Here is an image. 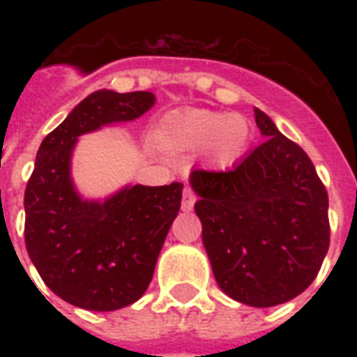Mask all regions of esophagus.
I'll use <instances>...</instances> for the list:
<instances>
[{"mask_svg": "<svg viewBox=\"0 0 357 357\" xmlns=\"http://www.w3.org/2000/svg\"><path fill=\"white\" fill-rule=\"evenodd\" d=\"M195 202H196V195L192 192V189H190V187H185L183 200H181V209H183V211H190V209L195 207Z\"/></svg>", "mask_w": 357, "mask_h": 357, "instance_id": "1", "label": "esophagus"}]
</instances>
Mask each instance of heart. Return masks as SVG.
<instances>
[{
    "mask_svg": "<svg viewBox=\"0 0 357 357\" xmlns=\"http://www.w3.org/2000/svg\"><path fill=\"white\" fill-rule=\"evenodd\" d=\"M248 122L238 114L189 109L165 123L161 146L168 151L195 153L206 150L215 162H234L248 146Z\"/></svg>",
    "mask_w": 357,
    "mask_h": 357,
    "instance_id": "obj_1",
    "label": "heart"
}]
</instances>
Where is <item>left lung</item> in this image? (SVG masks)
I'll return each instance as SVG.
<instances>
[{"label": "left lung", "instance_id": "8db88e82", "mask_svg": "<svg viewBox=\"0 0 357 357\" xmlns=\"http://www.w3.org/2000/svg\"><path fill=\"white\" fill-rule=\"evenodd\" d=\"M265 137L228 172L192 170L195 211L218 287L252 307L304 293L330 246L328 192L298 144L255 107Z\"/></svg>", "mask_w": 357, "mask_h": 357}]
</instances>
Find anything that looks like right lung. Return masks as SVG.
<instances>
[{"label": "right lung", "instance_id": "obj_1", "mask_svg": "<svg viewBox=\"0 0 357 357\" xmlns=\"http://www.w3.org/2000/svg\"><path fill=\"white\" fill-rule=\"evenodd\" d=\"M153 103L146 91L92 92L36 151L24 198L25 246L44 283L68 304L114 311L150 285L183 183L126 185L105 200H86L72 179V153L81 135L131 122Z\"/></svg>", "mask_w": 357, "mask_h": 357}]
</instances>
